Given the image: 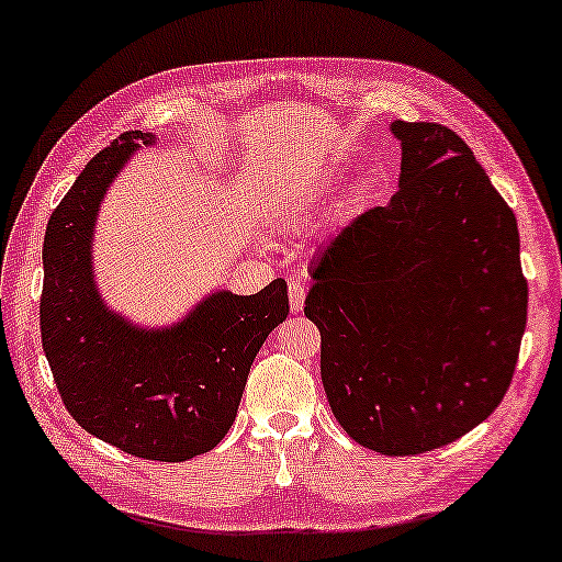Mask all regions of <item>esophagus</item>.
I'll return each mask as SVG.
<instances>
[{
	"label": "esophagus",
	"instance_id": "34e87169",
	"mask_svg": "<svg viewBox=\"0 0 562 562\" xmlns=\"http://www.w3.org/2000/svg\"><path fill=\"white\" fill-rule=\"evenodd\" d=\"M303 301H306V286L301 281H289V303L291 311L299 313L303 308Z\"/></svg>",
	"mask_w": 562,
	"mask_h": 562
}]
</instances>
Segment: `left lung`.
<instances>
[{
  "instance_id": "obj_1",
  "label": "left lung",
  "mask_w": 562,
  "mask_h": 562,
  "mask_svg": "<svg viewBox=\"0 0 562 562\" xmlns=\"http://www.w3.org/2000/svg\"><path fill=\"white\" fill-rule=\"evenodd\" d=\"M400 190L313 263L306 318L340 427L387 457L457 441L514 378L528 316L516 214L439 123H392Z\"/></svg>"
}]
</instances>
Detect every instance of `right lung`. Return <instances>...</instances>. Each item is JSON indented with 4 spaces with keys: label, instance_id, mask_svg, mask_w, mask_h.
Here are the masks:
<instances>
[{
    "label": "right lung",
    "instance_id": "right-lung-1",
    "mask_svg": "<svg viewBox=\"0 0 562 562\" xmlns=\"http://www.w3.org/2000/svg\"><path fill=\"white\" fill-rule=\"evenodd\" d=\"M155 135L127 131L83 167L46 224L42 346L66 409L127 454L187 461L234 425L256 352L289 316L286 281L254 296L216 291L172 328L143 330L105 308L91 266L98 204Z\"/></svg>",
    "mask_w": 562,
    "mask_h": 562
}]
</instances>
